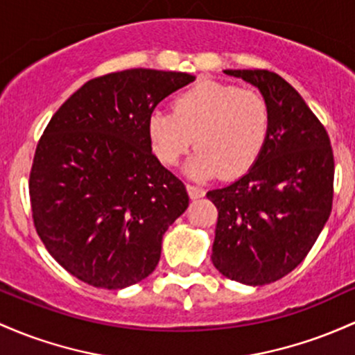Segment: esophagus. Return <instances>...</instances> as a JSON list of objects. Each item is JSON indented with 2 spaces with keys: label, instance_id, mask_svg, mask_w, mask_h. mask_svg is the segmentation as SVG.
Masks as SVG:
<instances>
[{
  "label": "esophagus",
  "instance_id": "esophagus-1",
  "mask_svg": "<svg viewBox=\"0 0 355 355\" xmlns=\"http://www.w3.org/2000/svg\"><path fill=\"white\" fill-rule=\"evenodd\" d=\"M187 192H189V197L193 198V200L205 196L204 189H200V187H197V185H190V184H187Z\"/></svg>",
  "mask_w": 355,
  "mask_h": 355
}]
</instances>
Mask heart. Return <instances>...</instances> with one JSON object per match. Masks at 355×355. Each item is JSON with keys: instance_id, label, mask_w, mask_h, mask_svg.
Here are the masks:
<instances>
[{"instance_id": "b5f03b06", "label": "heart", "mask_w": 355, "mask_h": 355, "mask_svg": "<svg viewBox=\"0 0 355 355\" xmlns=\"http://www.w3.org/2000/svg\"><path fill=\"white\" fill-rule=\"evenodd\" d=\"M271 128L268 99L256 89L198 83L173 101V112L157 109L148 118L151 150L163 165L175 166L196 139L197 153L187 173L236 177L251 168Z\"/></svg>"}]
</instances>
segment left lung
<instances>
[{"instance_id": "8db88e82", "label": "left lung", "mask_w": 355, "mask_h": 355, "mask_svg": "<svg viewBox=\"0 0 355 355\" xmlns=\"http://www.w3.org/2000/svg\"><path fill=\"white\" fill-rule=\"evenodd\" d=\"M259 89L271 109L266 145L246 175L207 192L219 217L212 263L243 285L283 278L305 259L332 212L334 151L302 96L270 70H224Z\"/></svg>"}]
</instances>
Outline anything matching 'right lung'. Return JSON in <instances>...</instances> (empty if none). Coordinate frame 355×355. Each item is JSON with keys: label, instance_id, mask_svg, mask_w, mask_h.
<instances>
[{"label": "right lung", "instance_id": "1", "mask_svg": "<svg viewBox=\"0 0 355 355\" xmlns=\"http://www.w3.org/2000/svg\"><path fill=\"white\" fill-rule=\"evenodd\" d=\"M185 72L130 69L96 77L58 107L35 150L30 202L46 251L70 275L121 290L157 268L185 185L151 151L148 118Z\"/></svg>", "mask_w": 355, "mask_h": 355}]
</instances>
